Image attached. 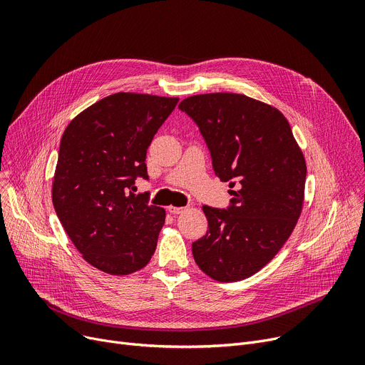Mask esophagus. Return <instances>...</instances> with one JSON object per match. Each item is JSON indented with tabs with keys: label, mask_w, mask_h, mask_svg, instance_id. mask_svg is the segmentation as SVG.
I'll return each instance as SVG.
<instances>
[{
	"label": "esophagus",
	"mask_w": 365,
	"mask_h": 365,
	"mask_svg": "<svg viewBox=\"0 0 365 365\" xmlns=\"http://www.w3.org/2000/svg\"><path fill=\"white\" fill-rule=\"evenodd\" d=\"M168 212L171 215H180V213L185 212V207H173V205H170L168 207Z\"/></svg>",
	"instance_id": "1"
}]
</instances>
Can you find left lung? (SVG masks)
I'll list each match as a JSON object with an SVG mask.
<instances>
[{
	"label": "left lung",
	"instance_id": "obj_1",
	"mask_svg": "<svg viewBox=\"0 0 365 365\" xmlns=\"http://www.w3.org/2000/svg\"><path fill=\"white\" fill-rule=\"evenodd\" d=\"M198 125L222 182L227 208L204 205L208 229L192 242L200 269L220 282L252 277L289 240L302 213L306 163L292 127L274 106L237 93L180 102Z\"/></svg>",
	"mask_w": 365,
	"mask_h": 365
}]
</instances>
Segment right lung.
I'll return each mask as SVG.
<instances>
[{"label":"right lung","mask_w":365,"mask_h":365,"mask_svg":"<svg viewBox=\"0 0 365 365\" xmlns=\"http://www.w3.org/2000/svg\"><path fill=\"white\" fill-rule=\"evenodd\" d=\"M178 98L115 93L84 109L61 140L51 198L68 237L102 272L128 275L157 248L165 210L134 195L146 149Z\"/></svg>","instance_id":"right-lung-1"}]
</instances>
